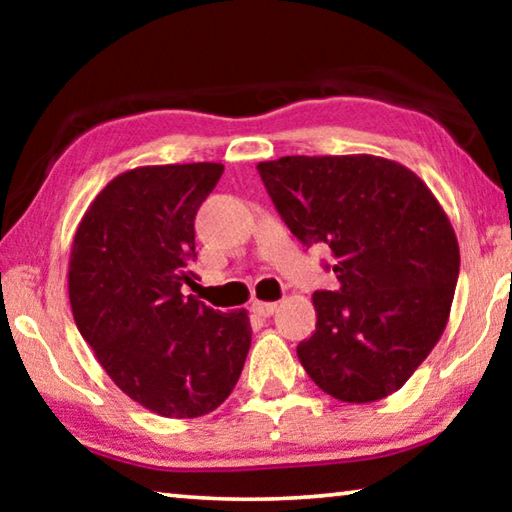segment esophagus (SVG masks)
<instances>
[{"mask_svg":"<svg viewBox=\"0 0 512 512\" xmlns=\"http://www.w3.org/2000/svg\"><path fill=\"white\" fill-rule=\"evenodd\" d=\"M250 309H253L257 316L268 318V316H273V314H275V311H277V305H275V302H262V300H255L253 305H250Z\"/></svg>","mask_w":512,"mask_h":512,"instance_id":"34e87169","label":"esophagus"}]
</instances>
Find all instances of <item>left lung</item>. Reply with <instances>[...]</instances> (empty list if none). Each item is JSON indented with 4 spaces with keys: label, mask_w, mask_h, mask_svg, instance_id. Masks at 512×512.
Wrapping results in <instances>:
<instances>
[{
    "label": "left lung",
    "mask_w": 512,
    "mask_h": 512,
    "mask_svg": "<svg viewBox=\"0 0 512 512\" xmlns=\"http://www.w3.org/2000/svg\"><path fill=\"white\" fill-rule=\"evenodd\" d=\"M257 169L293 235L336 259L341 287L311 298L302 368L341 402L400 391L452 309L461 253L443 205L404 164L368 153L287 155Z\"/></svg>",
    "instance_id": "8db88e82"
}]
</instances>
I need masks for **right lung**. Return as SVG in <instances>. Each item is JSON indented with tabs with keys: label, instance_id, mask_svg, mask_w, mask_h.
Wrapping results in <instances>:
<instances>
[{
	"label": "right lung",
	"instance_id": "add662e5",
	"mask_svg": "<svg viewBox=\"0 0 512 512\" xmlns=\"http://www.w3.org/2000/svg\"><path fill=\"white\" fill-rule=\"evenodd\" d=\"M223 164H155L119 173L76 228L69 305L108 377L162 418H201L228 400L250 350L246 309L194 296V219Z\"/></svg>",
	"mask_w": 512,
	"mask_h": 512
}]
</instances>
